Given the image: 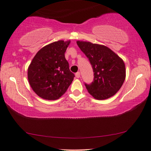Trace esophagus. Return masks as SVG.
I'll use <instances>...</instances> for the list:
<instances>
[{
    "label": "esophagus",
    "mask_w": 151,
    "mask_h": 151,
    "mask_svg": "<svg viewBox=\"0 0 151 151\" xmlns=\"http://www.w3.org/2000/svg\"><path fill=\"white\" fill-rule=\"evenodd\" d=\"M76 77L77 78H79L80 77V72H77L76 73Z\"/></svg>",
    "instance_id": "esophagus-1"
}]
</instances>
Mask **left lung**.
<instances>
[{
    "label": "left lung",
    "instance_id": "obj_1",
    "mask_svg": "<svg viewBox=\"0 0 151 151\" xmlns=\"http://www.w3.org/2000/svg\"><path fill=\"white\" fill-rule=\"evenodd\" d=\"M77 45L93 69V82L85 83L89 93L97 100H105L115 95L126 79L124 61L104 45L83 41H77Z\"/></svg>",
    "mask_w": 151,
    "mask_h": 151
}]
</instances>
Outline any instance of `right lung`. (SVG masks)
Listing matches in <instances>:
<instances>
[{
	"mask_svg": "<svg viewBox=\"0 0 151 151\" xmlns=\"http://www.w3.org/2000/svg\"><path fill=\"white\" fill-rule=\"evenodd\" d=\"M70 40H59L44 46L36 53L27 70L30 86L46 100H57L65 93L73 80L65 57Z\"/></svg>",
	"mask_w": 151,
	"mask_h": 151,
	"instance_id": "obj_1",
	"label": "right lung"
}]
</instances>
